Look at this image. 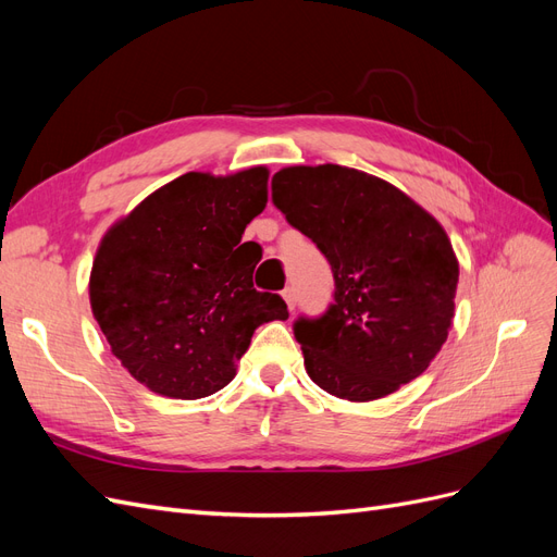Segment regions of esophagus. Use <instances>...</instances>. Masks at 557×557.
Returning <instances> with one entry per match:
<instances>
[{
    "label": "esophagus",
    "mask_w": 557,
    "mask_h": 557,
    "mask_svg": "<svg viewBox=\"0 0 557 557\" xmlns=\"http://www.w3.org/2000/svg\"><path fill=\"white\" fill-rule=\"evenodd\" d=\"M281 295H283V299H285V305H288V309L293 311V309H295V305H297V295H295V288H285Z\"/></svg>",
    "instance_id": "obj_1"
}]
</instances>
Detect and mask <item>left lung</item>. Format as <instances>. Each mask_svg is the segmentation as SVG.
Instances as JSON below:
<instances>
[{
    "mask_svg": "<svg viewBox=\"0 0 557 557\" xmlns=\"http://www.w3.org/2000/svg\"><path fill=\"white\" fill-rule=\"evenodd\" d=\"M272 197L334 274L327 313L295 323L311 381L372 401L423 374L450 332L460 276L442 223L393 183L342 164L283 166Z\"/></svg>",
    "mask_w": 557,
    "mask_h": 557,
    "instance_id": "8db88e82",
    "label": "left lung"
}]
</instances>
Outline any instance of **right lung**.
Instances as JSON below:
<instances>
[{
  "label": "right lung",
  "mask_w": 557,
  "mask_h": 557,
  "mask_svg": "<svg viewBox=\"0 0 557 557\" xmlns=\"http://www.w3.org/2000/svg\"><path fill=\"white\" fill-rule=\"evenodd\" d=\"M267 181L262 164L227 176L188 172L117 218L99 242L92 315L113 356L150 393H218L237 376L252 332L288 318L278 295L252 288V267L237 258L246 225L267 207Z\"/></svg>",
  "instance_id": "obj_1"
}]
</instances>
